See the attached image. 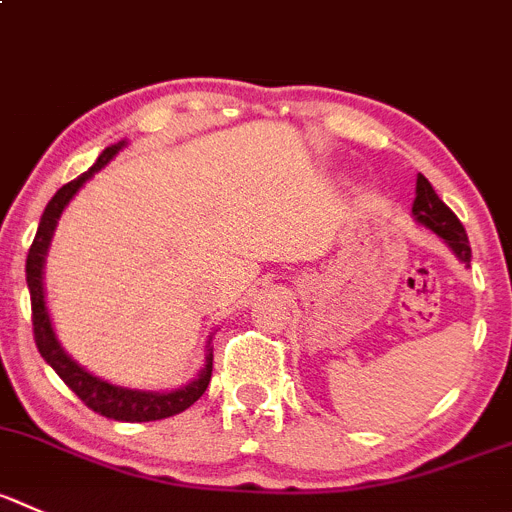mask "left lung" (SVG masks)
<instances>
[{"instance_id": "obj_1", "label": "left lung", "mask_w": 512, "mask_h": 512, "mask_svg": "<svg viewBox=\"0 0 512 512\" xmlns=\"http://www.w3.org/2000/svg\"><path fill=\"white\" fill-rule=\"evenodd\" d=\"M412 218H415L420 226L430 228L432 233L442 238V241L450 246V251L455 253L457 259L465 266H470L472 251L470 241H467L465 226L460 223V218L440 201V196L435 193V188L430 186V180L422 173H417V188H415V201H412Z\"/></svg>"}]
</instances>
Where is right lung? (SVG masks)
<instances>
[{
  "instance_id": "obj_1",
  "label": "right lung",
  "mask_w": 512,
  "mask_h": 512,
  "mask_svg": "<svg viewBox=\"0 0 512 512\" xmlns=\"http://www.w3.org/2000/svg\"><path fill=\"white\" fill-rule=\"evenodd\" d=\"M128 145V140H120V143L110 145L100 153V158L95 160L87 173L77 175L72 183L62 186L60 191L52 196V201L47 203L45 213L40 218V228H37V236H34L32 246L27 253V286H29V299H32V326H34V342L40 349L42 359L55 369L62 377V382L77 394V397L90 407L97 415L107 417V420H120V422H153V420H165V417H173L178 412L188 410V407L201 399V394L206 392L208 382H211L213 372V347L211 339L206 344V362H203L201 372L191 379L188 384L178 389H170V392H150V389H130L120 387V384L107 382V379L95 377V374L87 372L85 367L75 362L70 354L65 352V347L60 344L55 334V326H52L50 309H47L45 299V261L47 251H50L52 236H55L57 221H60L62 211L67 208V203L75 198V193L85 186L87 180L97 173L100 168H105L120 150Z\"/></svg>"
}]
</instances>
